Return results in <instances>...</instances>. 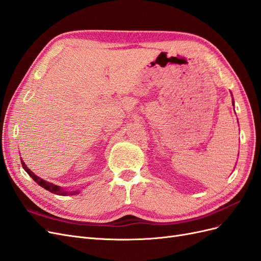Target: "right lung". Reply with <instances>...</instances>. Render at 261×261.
<instances>
[{
  "mask_svg": "<svg viewBox=\"0 0 261 261\" xmlns=\"http://www.w3.org/2000/svg\"><path fill=\"white\" fill-rule=\"evenodd\" d=\"M21 165H22L23 170H25V171L28 173L29 176H31V178H33L38 185H40L41 187H43L44 189H46V191H49V192H51V193H53V194L60 195V196H65V195H77L78 193H80L78 191H75V192H66V191H63V189H62L60 186H58V185H53L52 183H49V181H46V180H44V179L40 178L39 176H37L34 172H31V171L27 168V165L25 164V162H23L22 160H21Z\"/></svg>",
  "mask_w": 261,
  "mask_h": 261,
  "instance_id": "obj_1",
  "label": "right lung"
}]
</instances>
